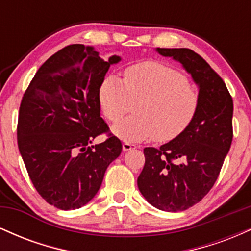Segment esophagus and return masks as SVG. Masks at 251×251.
<instances>
[{"label":"esophagus","mask_w":251,"mask_h":251,"mask_svg":"<svg viewBox=\"0 0 251 251\" xmlns=\"http://www.w3.org/2000/svg\"><path fill=\"white\" fill-rule=\"evenodd\" d=\"M133 149H135V145L134 144H131V143H128V142H124L123 143V150L124 151H131V150H133Z\"/></svg>","instance_id":"obj_1"}]
</instances>
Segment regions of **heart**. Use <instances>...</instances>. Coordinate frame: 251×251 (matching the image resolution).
<instances>
[{
	"mask_svg": "<svg viewBox=\"0 0 251 251\" xmlns=\"http://www.w3.org/2000/svg\"><path fill=\"white\" fill-rule=\"evenodd\" d=\"M103 114L119 122L133 107V116L113 126L112 132L127 142L154 139L166 143L183 133L194 119L198 93L183 74L163 63L131 66L124 80L109 74L99 88Z\"/></svg>",
	"mask_w": 251,
	"mask_h": 251,
	"instance_id": "heart-1",
	"label": "heart"
}]
</instances>
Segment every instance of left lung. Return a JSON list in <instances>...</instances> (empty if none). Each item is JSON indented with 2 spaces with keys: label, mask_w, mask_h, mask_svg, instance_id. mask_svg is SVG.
I'll return each instance as SVG.
<instances>
[{
  "label": "left lung",
  "mask_w": 251,
  "mask_h": 251,
  "mask_svg": "<svg viewBox=\"0 0 251 251\" xmlns=\"http://www.w3.org/2000/svg\"><path fill=\"white\" fill-rule=\"evenodd\" d=\"M181 63L198 87V107L183 133L159 149L145 148L138 188L163 211L177 212L201 201L216 179L232 142L234 103L226 83L189 48H155Z\"/></svg>",
  "instance_id": "obj_1"
}]
</instances>
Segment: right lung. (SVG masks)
I'll use <instances>...</instances> for the list:
<instances>
[{
  "label": "right lung",
  "instance_id": "obj_1",
  "mask_svg": "<svg viewBox=\"0 0 251 251\" xmlns=\"http://www.w3.org/2000/svg\"><path fill=\"white\" fill-rule=\"evenodd\" d=\"M120 60H103L92 46H67L43 63L25 92L17 123L20 153L37 192L57 209L87 204L122 153L114 135L92 144L108 131L100 117L99 88L109 66Z\"/></svg>",
  "mask_w": 251,
  "mask_h": 251
}]
</instances>
